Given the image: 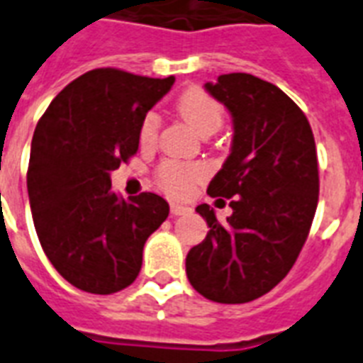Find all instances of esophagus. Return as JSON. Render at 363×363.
Segmentation results:
<instances>
[{"label":"esophagus","instance_id":"1","mask_svg":"<svg viewBox=\"0 0 363 363\" xmlns=\"http://www.w3.org/2000/svg\"><path fill=\"white\" fill-rule=\"evenodd\" d=\"M170 213L172 216H187V213H191V208L182 206V204H172L170 206Z\"/></svg>","mask_w":363,"mask_h":363}]
</instances>
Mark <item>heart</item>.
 Instances as JSON below:
<instances>
[{"label":"heart","mask_w":363,"mask_h":363,"mask_svg":"<svg viewBox=\"0 0 363 363\" xmlns=\"http://www.w3.org/2000/svg\"><path fill=\"white\" fill-rule=\"evenodd\" d=\"M178 111L184 117V121L199 132L201 136L212 134L220 130L223 125V106H221L208 92L191 89L184 92L178 100ZM159 126L161 119L155 111L145 113V117L140 123V143L142 147H151L157 142L159 136ZM202 167L199 164H189V162L179 161H164L157 168V185L161 187L167 195L170 196H185L191 191L193 184H196L202 178Z\"/></svg>","instance_id":"b5f03b06"}]
</instances>
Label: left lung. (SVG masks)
Returning <instances> with one entry per match:
<instances>
[{"label":"left lung","instance_id":"left-lung-1","mask_svg":"<svg viewBox=\"0 0 363 363\" xmlns=\"http://www.w3.org/2000/svg\"><path fill=\"white\" fill-rule=\"evenodd\" d=\"M206 91L233 115L231 155L208 185L231 199L220 223L196 206L210 231L189 250L191 286L210 301H254L289 272L318 206V159L308 119L277 85L250 74L220 75ZM223 201V199H218Z\"/></svg>","mask_w":363,"mask_h":363}]
</instances>
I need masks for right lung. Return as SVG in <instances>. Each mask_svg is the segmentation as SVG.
Segmentation results:
<instances>
[{
	"label": "right lung",
	"mask_w": 363,
	"mask_h": 363,
	"mask_svg": "<svg viewBox=\"0 0 363 363\" xmlns=\"http://www.w3.org/2000/svg\"><path fill=\"white\" fill-rule=\"evenodd\" d=\"M174 77L153 79L98 67L50 102L33 132L28 195L45 255L75 288L108 296L142 269L143 244L168 218L155 193L128 201L109 174L136 155L140 123Z\"/></svg>",
	"instance_id": "right-lung-1"
}]
</instances>
